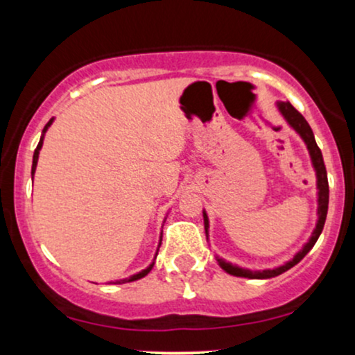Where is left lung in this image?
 <instances>
[{
	"label": "left lung",
	"mask_w": 355,
	"mask_h": 355,
	"mask_svg": "<svg viewBox=\"0 0 355 355\" xmlns=\"http://www.w3.org/2000/svg\"><path fill=\"white\" fill-rule=\"evenodd\" d=\"M277 108H279V112L282 113V116L287 120V123L291 125L297 133H299L300 138L305 141V145H307L309 155H311V160H312V166H313V170H315V177H317V190H319L317 191V205H319L317 207V215H319V218H317V225H315V229H313L309 242L305 243V245L300 248L299 252H297V254L294 255V259L288 260V262H285L284 266H280V267L266 268V270H248V268L237 267V266H234V263L227 262V260L218 259L217 257L218 266L222 267L227 274L235 275V277H245V279H272V277L284 274V272H287L288 268L297 266V263H299L300 260H302L304 257L311 252V248L315 245L317 239H319V235L322 234V229H324L325 217H327V209H329L327 170H325L324 158H322L320 148L317 146L315 138H313V132H312L311 125L307 123V120H305V118L300 115V113L297 112V110L292 107L288 101H277ZM203 223H205V234H207V239H209V227L210 225H209V217H207L205 210H203Z\"/></svg>",
	"instance_id": "obj_1"
}]
</instances>
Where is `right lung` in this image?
Returning <instances> with one entry per match:
<instances>
[{
	"mask_svg": "<svg viewBox=\"0 0 355 355\" xmlns=\"http://www.w3.org/2000/svg\"><path fill=\"white\" fill-rule=\"evenodd\" d=\"M53 123V118L50 121H48L46 125H44V128H43V135H42V138H40V144H38V146H36V150H35V155H33V166H31V175H35V170H36V165H38V155H40V150H42V146H43V138H44V133H46V130L50 128V125ZM160 245H162V235H160V242H158V248H160ZM158 248H157V254H155V259H157V255H158ZM153 263H155V260L152 263H150L148 267L146 268H144V270L141 272H138V274H135V275H132V277H128V279H121V280H116V282H112V284H126V282H133V280H138V279H141V277H145L146 274H148L150 270H152L153 268Z\"/></svg>",
	"mask_w": 355,
	"mask_h": 355,
	"instance_id": "right-lung-1",
	"label": "right lung"
}]
</instances>
